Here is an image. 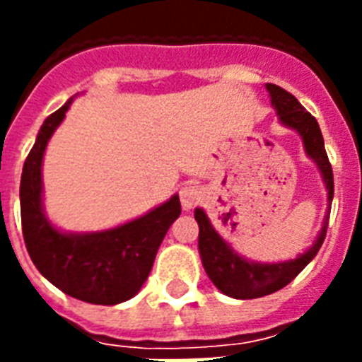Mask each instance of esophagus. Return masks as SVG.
I'll return each mask as SVG.
<instances>
[{"instance_id": "1", "label": "esophagus", "mask_w": 362, "mask_h": 362, "mask_svg": "<svg viewBox=\"0 0 362 362\" xmlns=\"http://www.w3.org/2000/svg\"><path fill=\"white\" fill-rule=\"evenodd\" d=\"M201 199H203V192L195 184H186L180 189V203L184 210H192L195 204L201 203Z\"/></svg>"}]
</instances>
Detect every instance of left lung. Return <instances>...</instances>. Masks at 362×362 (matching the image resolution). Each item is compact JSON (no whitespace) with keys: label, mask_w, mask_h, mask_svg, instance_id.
Returning <instances> with one entry per match:
<instances>
[{"label":"left lung","mask_w":362,"mask_h":362,"mask_svg":"<svg viewBox=\"0 0 362 362\" xmlns=\"http://www.w3.org/2000/svg\"><path fill=\"white\" fill-rule=\"evenodd\" d=\"M267 90H269L270 101L280 116L281 124L291 127L303 136L304 150L308 153V158L314 159L315 165L320 167L321 176L327 186L329 206H331L332 195H334V180H332V167L327 158L325 142H323L317 120L298 103L295 95L286 92L284 88L276 86V84H267ZM195 220L199 223V253H201V261H203L204 270L212 284L227 297L246 300V298H259L280 291L281 287H286L289 281L300 274V270L315 257V253L320 252L321 244L325 240L329 212L323 220L320 237L310 250L300 253L297 259L270 264L253 263V261L240 257L218 235L203 209H195Z\"/></svg>","instance_id":"left-lung-1"}]
</instances>
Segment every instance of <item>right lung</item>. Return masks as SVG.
I'll list each match as a JSON object with an SVG mask.
<instances>
[{
  "mask_svg": "<svg viewBox=\"0 0 362 362\" xmlns=\"http://www.w3.org/2000/svg\"><path fill=\"white\" fill-rule=\"evenodd\" d=\"M71 99L42 122L20 180V216L25 247L37 270L71 297L92 304H120L141 291L159 244L180 216L178 195L124 226L99 233H62L42 210L41 165L45 148Z\"/></svg>",
  "mask_w": 362,
  "mask_h": 362,
  "instance_id": "add662e5",
  "label": "right lung"
}]
</instances>
